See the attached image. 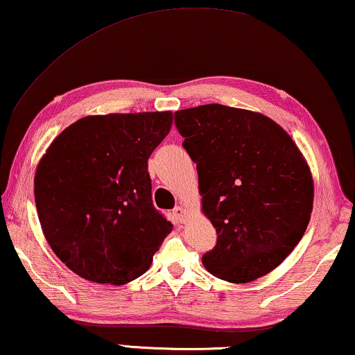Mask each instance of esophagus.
<instances>
[{
	"label": "esophagus",
	"instance_id": "obj_1",
	"mask_svg": "<svg viewBox=\"0 0 355 355\" xmlns=\"http://www.w3.org/2000/svg\"><path fill=\"white\" fill-rule=\"evenodd\" d=\"M173 216H175V220H178V221H184L188 218V215H189V211L183 207V205H178V207H175L173 209Z\"/></svg>",
	"mask_w": 355,
	"mask_h": 355
}]
</instances>
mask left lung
<instances>
[{"label": "left lung", "mask_w": 355, "mask_h": 355, "mask_svg": "<svg viewBox=\"0 0 355 355\" xmlns=\"http://www.w3.org/2000/svg\"><path fill=\"white\" fill-rule=\"evenodd\" d=\"M202 214L218 234L202 257L215 277L247 284L276 269L303 237L314 182L292 137L261 113L218 103L178 110Z\"/></svg>", "instance_id": "obj_1"}]
</instances>
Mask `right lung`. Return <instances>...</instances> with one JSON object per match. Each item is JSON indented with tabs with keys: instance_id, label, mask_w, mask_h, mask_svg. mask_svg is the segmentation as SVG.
I'll list each match as a JSON object with an SVG mask.
<instances>
[{
	"instance_id": "add662e5",
	"label": "right lung",
	"mask_w": 355,
	"mask_h": 355,
	"mask_svg": "<svg viewBox=\"0 0 355 355\" xmlns=\"http://www.w3.org/2000/svg\"><path fill=\"white\" fill-rule=\"evenodd\" d=\"M172 111L94 114L55 137L36 166L42 234L79 277L123 285L151 266L172 223L151 202L148 159Z\"/></svg>"
}]
</instances>
